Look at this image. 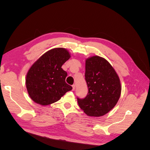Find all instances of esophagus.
I'll use <instances>...</instances> for the list:
<instances>
[{"mask_svg": "<svg viewBox=\"0 0 150 150\" xmlns=\"http://www.w3.org/2000/svg\"><path fill=\"white\" fill-rule=\"evenodd\" d=\"M72 91H74V89H75V88H76V86H75V84H73L72 86Z\"/></svg>", "mask_w": 150, "mask_h": 150, "instance_id": "34e87169", "label": "esophagus"}]
</instances>
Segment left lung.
<instances>
[{
  "label": "left lung",
  "mask_w": 150,
  "mask_h": 150,
  "mask_svg": "<svg viewBox=\"0 0 150 150\" xmlns=\"http://www.w3.org/2000/svg\"><path fill=\"white\" fill-rule=\"evenodd\" d=\"M85 79L88 93L78 103L89 116H102L110 111L118 101L121 86L118 75L105 59L94 56L86 59Z\"/></svg>",
  "instance_id": "1"
}]
</instances>
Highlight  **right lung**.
<instances>
[{"mask_svg":"<svg viewBox=\"0 0 150 150\" xmlns=\"http://www.w3.org/2000/svg\"><path fill=\"white\" fill-rule=\"evenodd\" d=\"M70 57L71 54L66 49L54 48L31 66L26 75L25 84L33 101L47 106L59 100L72 89L66 83L67 74L61 67Z\"/></svg>","mask_w":150,"mask_h":150,"instance_id":"obj_1","label":"right lung"}]
</instances>
